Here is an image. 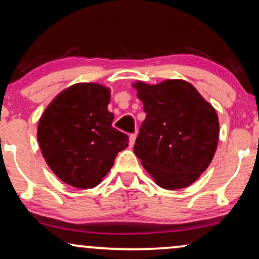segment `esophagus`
I'll return each mask as SVG.
<instances>
[{
	"instance_id": "obj_1",
	"label": "esophagus",
	"mask_w": 259,
	"mask_h": 259,
	"mask_svg": "<svg viewBox=\"0 0 259 259\" xmlns=\"http://www.w3.org/2000/svg\"><path fill=\"white\" fill-rule=\"evenodd\" d=\"M136 136H138V134H132L130 135V146H133L134 144H135V140H136Z\"/></svg>"
}]
</instances>
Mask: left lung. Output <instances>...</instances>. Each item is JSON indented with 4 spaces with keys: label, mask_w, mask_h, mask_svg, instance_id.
<instances>
[{
    "label": "left lung",
    "mask_w": 259,
    "mask_h": 259,
    "mask_svg": "<svg viewBox=\"0 0 259 259\" xmlns=\"http://www.w3.org/2000/svg\"><path fill=\"white\" fill-rule=\"evenodd\" d=\"M144 103V120L134 152L157 185L184 189L208 168L217 151L219 120L215 109L194 85L169 79L133 84Z\"/></svg>",
    "instance_id": "obj_1"
}]
</instances>
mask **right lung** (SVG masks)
Returning a JSON list of instances; mask_svg holds the SVG:
<instances>
[{
  "label": "right lung",
  "mask_w": 259,
  "mask_h": 259,
  "mask_svg": "<svg viewBox=\"0 0 259 259\" xmlns=\"http://www.w3.org/2000/svg\"><path fill=\"white\" fill-rule=\"evenodd\" d=\"M109 88L78 82L46 107L37 124V141L47 165L63 183L92 189L108 174L118 152L129 145L126 134L112 126Z\"/></svg>",
  "instance_id": "1"
}]
</instances>
